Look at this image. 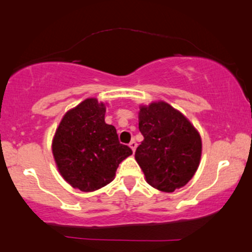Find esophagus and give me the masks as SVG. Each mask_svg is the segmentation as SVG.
I'll return each mask as SVG.
<instances>
[{
  "label": "esophagus",
  "instance_id": "esophagus-1",
  "mask_svg": "<svg viewBox=\"0 0 252 252\" xmlns=\"http://www.w3.org/2000/svg\"><path fill=\"white\" fill-rule=\"evenodd\" d=\"M129 147H130V148L132 149V152H135V150H136V147H137V143H136V141H135V140H132L131 142L129 143Z\"/></svg>",
  "mask_w": 252,
  "mask_h": 252
}]
</instances>
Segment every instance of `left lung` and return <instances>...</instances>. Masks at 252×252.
Wrapping results in <instances>:
<instances>
[{
    "instance_id": "obj_1",
    "label": "left lung",
    "mask_w": 252,
    "mask_h": 252,
    "mask_svg": "<svg viewBox=\"0 0 252 252\" xmlns=\"http://www.w3.org/2000/svg\"><path fill=\"white\" fill-rule=\"evenodd\" d=\"M138 120L144 140L135 158L147 182L163 192L185 186L198 169L200 135L181 112L164 102L141 106Z\"/></svg>"
}]
</instances>
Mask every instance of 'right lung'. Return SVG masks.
<instances>
[{
  "label": "right lung",
  "instance_id": "obj_1",
  "mask_svg": "<svg viewBox=\"0 0 252 252\" xmlns=\"http://www.w3.org/2000/svg\"><path fill=\"white\" fill-rule=\"evenodd\" d=\"M104 116L105 105L89 98L63 116L54 136L52 150L60 174L84 192L111 182L118 164L132 154Z\"/></svg>",
  "mask_w": 252,
  "mask_h": 252
}]
</instances>
